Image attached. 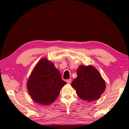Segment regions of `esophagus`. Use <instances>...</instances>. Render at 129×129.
<instances>
[{
    "mask_svg": "<svg viewBox=\"0 0 129 129\" xmlns=\"http://www.w3.org/2000/svg\"><path fill=\"white\" fill-rule=\"evenodd\" d=\"M71 82H72V79H69V80H67V83L68 84H71Z\"/></svg>",
    "mask_w": 129,
    "mask_h": 129,
    "instance_id": "esophagus-1",
    "label": "esophagus"
}]
</instances>
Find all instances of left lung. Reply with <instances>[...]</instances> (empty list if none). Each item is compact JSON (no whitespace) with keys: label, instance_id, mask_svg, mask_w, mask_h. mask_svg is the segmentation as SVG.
Returning <instances> with one entry per match:
<instances>
[{"label":"left lung","instance_id":"1","mask_svg":"<svg viewBox=\"0 0 129 129\" xmlns=\"http://www.w3.org/2000/svg\"><path fill=\"white\" fill-rule=\"evenodd\" d=\"M77 75L71 85L79 97L89 102L99 100L106 88L99 72L91 65H80L77 69Z\"/></svg>","mask_w":129,"mask_h":129}]
</instances>
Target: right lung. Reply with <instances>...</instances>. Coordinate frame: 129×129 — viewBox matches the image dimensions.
Masks as SVG:
<instances>
[{
	"instance_id": "right-lung-1",
	"label": "right lung",
	"mask_w": 129,
	"mask_h": 129,
	"mask_svg": "<svg viewBox=\"0 0 129 129\" xmlns=\"http://www.w3.org/2000/svg\"><path fill=\"white\" fill-rule=\"evenodd\" d=\"M66 84L53 62L42 58L31 73L27 88L35 102L48 105L55 101L61 89Z\"/></svg>"
}]
</instances>
